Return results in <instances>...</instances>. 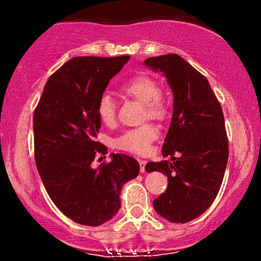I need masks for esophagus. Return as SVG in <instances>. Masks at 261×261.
<instances>
[{"instance_id":"obj_1","label":"esophagus","mask_w":261,"mask_h":261,"mask_svg":"<svg viewBox=\"0 0 261 261\" xmlns=\"http://www.w3.org/2000/svg\"><path fill=\"white\" fill-rule=\"evenodd\" d=\"M139 163H140V170H141V173H145V168H146V163H147V162H146L145 160H140L139 161Z\"/></svg>"}]
</instances>
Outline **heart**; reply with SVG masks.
<instances>
[{
  "label": "heart",
  "mask_w": 261,
  "mask_h": 261,
  "mask_svg": "<svg viewBox=\"0 0 261 261\" xmlns=\"http://www.w3.org/2000/svg\"><path fill=\"white\" fill-rule=\"evenodd\" d=\"M120 91L126 97L142 103L145 108V115H147L148 118L155 119V120H163L166 118L168 109H167L166 101L161 95L162 89L160 83L153 77L148 74L135 76L122 83ZM95 112L103 124L112 125L116 115L115 101L109 94L104 93L98 99ZM157 128L153 125L146 124L122 133L114 141V145L121 151L145 154L149 151L151 143L157 139Z\"/></svg>",
  "instance_id": "obj_1"
}]
</instances>
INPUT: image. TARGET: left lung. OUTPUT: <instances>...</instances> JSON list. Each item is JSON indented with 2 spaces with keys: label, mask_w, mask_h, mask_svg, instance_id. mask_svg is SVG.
<instances>
[{
  "label": "left lung",
  "mask_w": 261,
  "mask_h": 261,
  "mask_svg": "<svg viewBox=\"0 0 261 261\" xmlns=\"http://www.w3.org/2000/svg\"><path fill=\"white\" fill-rule=\"evenodd\" d=\"M145 65L166 76L174 95V112L162 154L170 161L149 162L147 172H162L168 187L153 201L169 222L199 217L216 199L228 161L222 108L206 77L176 54L146 59Z\"/></svg>",
  "instance_id": "obj_1"
}]
</instances>
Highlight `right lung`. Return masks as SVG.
I'll return each instance as SVG.
<instances>
[{"mask_svg": "<svg viewBox=\"0 0 261 261\" xmlns=\"http://www.w3.org/2000/svg\"><path fill=\"white\" fill-rule=\"evenodd\" d=\"M128 59H71L49 77L35 108L34 155L44 187L65 216L85 226H100L115 216L122 185L140 172L139 162L119 153L92 167L94 158L108 153L95 141L98 99Z\"/></svg>", "mask_w": 261, "mask_h": 261, "instance_id": "add662e5", "label": "right lung"}]
</instances>
